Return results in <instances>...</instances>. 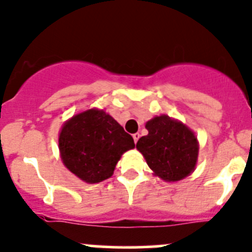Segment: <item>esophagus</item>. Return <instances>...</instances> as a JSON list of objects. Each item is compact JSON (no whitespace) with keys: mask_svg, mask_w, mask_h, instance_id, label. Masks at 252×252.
Segmentation results:
<instances>
[{"mask_svg":"<svg viewBox=\"0 0 252 252\" xmlns=\"http://www.w3.org/2000/svg\"><path fill=\"white\" fill-rule=\"evenodd\" d=\"M133 139H134L135 144H136V142H137V140L140 139V134H139V133H135V134H133Z\"/></svg>","mask_w":252,"mask_h":252,"instance_id":"obj_1","label":"esophagus"}]
</instances>
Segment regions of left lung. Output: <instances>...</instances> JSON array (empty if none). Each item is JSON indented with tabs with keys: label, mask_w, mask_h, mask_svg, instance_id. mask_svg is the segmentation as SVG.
Instances as JSON below:
<instances>
[{
	"label": "left lung",
	"mask_w": 252,
	"mask_h": 252,
	"mask_svg": "<svg viewBox=\"0 0 252 252\" xmlns=\"http://www.w3.org/2000/svg\"><path fill=\"white\" fill-rule=\"evenodd\" d=\"M145 126L148 134L140 137L136 148L153 175L176 182L194 171L199 142L192 129L166 115L156 116Z\"/></svg>",
	"instance_id": "obj_1"
}]
</instances>
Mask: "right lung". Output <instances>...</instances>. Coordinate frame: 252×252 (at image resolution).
<instances>
[{"label": "right lung", "instance_id": "add662e5", "mask_svg": "<svg viewBox=\"0 0 252 252\" xmlns=\"http://www.w3.org/2000/svg\"><path fill=\"white\" fill-rule=\"evenodd\" d=\"M134 147L133 137L123 126L105 110L95 107L67 119L59 133L63 165L87 184L112 176L122 155Z\"/></svg>", "mask_w": 252, "mask_h": 252}]
</instances>
